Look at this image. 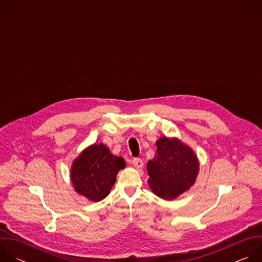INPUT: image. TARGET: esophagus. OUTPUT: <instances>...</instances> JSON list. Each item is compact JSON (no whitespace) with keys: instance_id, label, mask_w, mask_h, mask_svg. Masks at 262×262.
Instances as JSON below:
<instances>
[{"instance_id":"esophagus-1","label":"esophagus","mask_w":262,"mask_h":262,"mask_svg":"<svg viewBox=\"0 0 262 262\" xmlns=\"http://www.w3.org/2000/svg\"><path fill=\"white\" fill-rule=\"evenodd\" d=\"M133 165L137 168V169H141L143 167V161L141 159H134L133 160Z\"/></svg>"}]
</instances>
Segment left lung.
<instances>
[{
	"label": "left lung",
	"instance_id": "1",
	"mask_svg": "<svg viewBox=\"0 0 262 262\" xmlns=\"http://www.w3.org/2000/svg\"><path fill=\"white\" fill-rule=\"evenodd\" d=\"M157 146V155L147 163L148 183L157 196L172 200L195 183L199 162L192 149L175 138L163 137Z\"/></svg>",
	"mask_w": 262,
	"mask_h": 262
}]
</instances>
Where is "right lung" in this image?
I'll list each match as a JSON object with an SVG mask.
<instances>
[{"label": "right lung", "instance_id": "obj_1", "mask_svg": "<svg viewBox=\"0 0 262 262\" xmlns=\"http://www.w3.org/2000/svg\"><path fill=\"white\" fill-rule=\"evenodd\" d=\"M125 165L121 157L112 155L103 144H94L86 148L72 164L70 176L74 190L98 202L108 195L118 171Z\"/></svg>", "mask_w": 262, "mask_h": 262}]
</instances>
